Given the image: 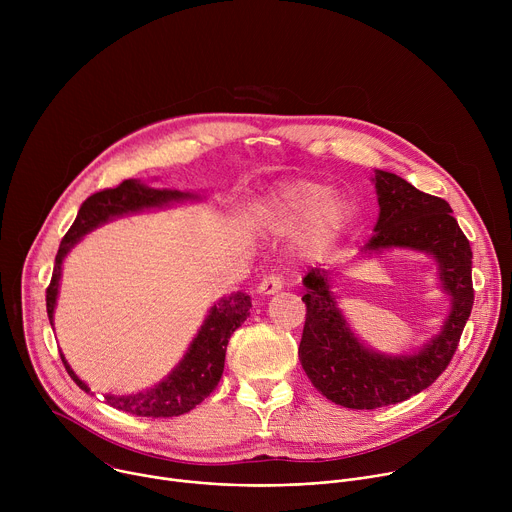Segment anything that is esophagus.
<instances>
[{"instance_id": "34e87169", "label": "esophagus", "mask_w": 512, "mask_h": 512, "mask_svg": "<svg viewBox=\"0 0 512 512\" xmlns=\"http://www.w3.org/2000/svg\"><path fill=\"white\" fill-rule=\"evenodd\" d=\"M279 289H281V277L279 275L263 277V281L257 287V291H259L261 296H273V294H277Z\"/></svg>"}]
</instances>
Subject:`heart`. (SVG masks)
Instances as JSON below:
<instances>
[{"instance_id": "1", "label": "heart", "mask_w": 512, "mask_h": 512, "mask_svg": "<svg viewBox=\"0 0 512 512\" xmlns=\"http://www.w3.org/2000/svg\"><path fill=\"white\" fill-rule=\"evenodd\" d=\"M261 218L275 233H294L304 223V243L312 251H322L336 241L346 225L348 206L330 196V188L316 180L296 178L277 184L263 200Z\"/></svg>"}]
</instances>
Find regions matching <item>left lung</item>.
Wrapping results in <instances>:
<instances>
[{"instance_id": "8db88e82", "label": "left lung", "mask_w": 512, "mask_h": 512, "mask_svg": "<svg viewBox=\"0 0 512 512\" xmlns=\"http://www.w3.org/2000/svg\"><path fill=\"white\" fill-rule=\"evenodd\" d=\"M375 188L379 221L362 253L411 249L431 255L452 310L442 330L413 354H381L364 346L346 324L330 291L332 271L310 269L304 277L300 362L326 399L348 409L395 405L427 389L450 364L474 304L472 249L450 204L383 170H375Z\"/></svg>"}]
</instances>
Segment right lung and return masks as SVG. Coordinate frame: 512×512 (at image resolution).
<instances>
[{
  "instance_id": "obj_1",
  "label": "right lung",
  "mask_w": 512,
  "mask_h": 512,
  "mask_svg": "<svg viewBox=\"0 0 512 512\" xmlns=\"http://www.w3.org/2000/svg\"><path fill=\"white\" fill-rule=\"evenodd\" d=\"M198 194L192 192H180L170 188H150L141 184L139 180H123L115 188H107L101 192H95L89 196L72 227L64 235L56 259H54V271L50 285L46 289V312L48 320L52 324L58 285H60V273H62V261L66 253L75 247L87 233L93 229L105 225L111 218L148 210V208H162L174 202L184 200H198ZM251 310V298L243 291L231 294L227 298L218 300L204 324L200 326L198 334L190 342L184 358L178 362V367L160 381L154 389L141 391L135 395H105V403L133 415L141 417H174L188 413L198 403H202L218 385L225 371V354L231 334L247 320ZM64 369L85 393H89V385L77 377V373L70 369V364L64 360V354H60Z\"/></svg>"
}]
</instances>
